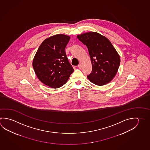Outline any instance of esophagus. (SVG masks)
Masks as SVG:
<instances>
[{"instance_id":"obj_1","label":"esophagus","mask_w":150,"mask_h":150,"mask_svg":"<svg viewBox=\"0 0 150 150\" xmlns=\"http://www.w3.org/2000/svg\"><path fill=\"white\" fill-rule=\"evenodd\" d=\"M78 67H79V69H81V64H79V65H78Z\"/></svg>"}]
</instances>
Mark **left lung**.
<instances>
[{"instance_id":"left-lung-1","label":"left lung","mask_w":150,"mask_h":150,"mask_svg":"<svg viewBox=\"0 0 150 150\" xmlns=\"http://www.w3.org/2000/svg\"><path fill=\"white\" fill-rule=\"evenodd\" d=\"M88 50L92 73L87 78L101 86L110 83L115 76L120 65V57L110 41L96 32H88L77 36Z\"/></svg>"}]
</instances>
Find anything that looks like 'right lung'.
<instances>
[{
	"label": "right lung",
	"mask_w": 150,
	"mask_h": 150,
	"mask_svg": "<svg viewBox=\"0 0 150 150\" xmlns=\"http://www.w3.org/2000/svg\"><path fill=\"white\" fill-rule=\"evenodd\" d=\"M69 40L70 36L64 34L48 37L35 55L33 67L37 78L51 88L62 86L74 71L65 51Z\"/></svg>",
	"instance_id": "add662e5"
}]
</instances>
